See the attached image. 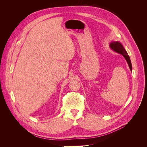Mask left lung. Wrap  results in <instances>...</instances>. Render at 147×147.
I'll return each mask as SVG.
<instances>
[{
	"mask_svg": "<svg viewBox=\"0 0 147 147\" xmlns=\"http://www.w3.org/2000/svg\"><path fill=\"white\" fill-rule=\"evenodd\" d=\"M110 46L113 50L119 53V54L122 55L124 57V58H125L126 60L127 61V63L129 65V67L130 70H132V64H131V62L130 60V57L128 56L126 51L124 50V48L121 44L119 42H115L111 43Z\"/></svg>",
	"mask_w": 147,
	"mask_h": 147,
	"instance_id": "1",
	"label": "left lung"
}]
</instances>
